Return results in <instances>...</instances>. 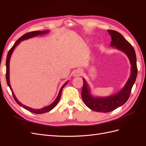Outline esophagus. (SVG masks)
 <instances>
[{
    "label": "esophagus",
    "instance_id": "esophagus-1",
    "mask_svg": "<svg viewBox=\"0 0 146 146\" xmlns=\"http://www.w3.org/2000/svg\"><path fill=\"white\" fill-rule=\"evenodd\" d=\"M82 74V70L80 69H77L76 70V71H75L74 76L75 77H79V76H80Z\"/></svg>",
    "mask_w": 146,
    "mask_h": 146
}]
</instances>
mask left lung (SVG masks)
Segmentation results:
<instances>
[{"mask_svg":"<svg viewBox=\"0 0 146 146\" xmlns=\"http://www.w3.org/2000/svg\"><path fill=\"white\" fill-rule=\"evenodd\" d=\"M108 32L111 38L110 46L122 51L129 58L131 64V73L125 86L120 91L104 98L92 96L86 81L85 78H83L82 99L88 108L97 112L108 113L124 104L129 98L131 88L135 82L138 73L136 56L133 46L123 37L120 33L111 30H108Z\"/></svg>","mask_w":146,"mask_h":146,"instance_id":"obj_1","label":"left lung"}]
</instances>
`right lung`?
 <instances>
[{
	"mask_svg": "<svg viewBox=\"0 0 146 146\" xmlns=\"http://www.w3.org/2000/svg\"><path fill=\"white\" fill-rule=\"evenodd\" d=\"M49 32V30H44V31H34V32H29L26 33L25 35H24L23 36H22L20 38H19L16 41V42L15 43V44L13 45V46L11 48V49L9 50L8 53V55L7 56V60H6V80H7V82L8 86L10 87V90L12 92V94H13V98H14L15 101L17 102V104H18L21 107H22L23 108H25V110H28V111L33 113H36V114H42V113H44L46 112H48L52 110L53 108H54L56 105L58 104V102L60 100V99L61 98V92H62V90H63V88L65 86V85H66V84L68 83V81L66 82L64 85L62 86V87L61 88V89L58 92V96L56 97V99L54 101V102H52L50 105L47 106V107H45L44 108H40V109H34V108H32L30 107H27V106H25L24 104H23L22 103H21L17 99V98H16L15 95L13 93V91H12V88L11 86L10 85V58H11V56L12 53L13 52V50H15V47L19 44L21 42V41H24L25 40V39H28L29 38H33L35 36H38V35H44V34H47Z\"/></svg>",
	"mask_w": 146,
	"mask_h": 146,
	"instance_id": "right-lung-1",
	"label": "right lung"
}]
</instances>
